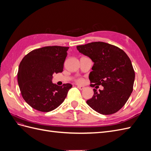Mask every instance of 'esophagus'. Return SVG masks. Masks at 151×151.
I'll return each mask as SVG.
<instances>
[{
  "label": "esophagus",
  "instance_id": "esophagus-1",
  "mask_svg": "<svg viewBox=\"0 0 151 151\" xmlns=\"http://www.w3.org/2000/svg\"><path fill=\"white\" fill-rule=\"evenodd\" d=\"M77 88L79 89L80 90H83L84 89V86H77Z\"/></svg>",
  "mask_w": 151,
  "mask_h": 151
}]
</instances>
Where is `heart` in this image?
Wrapping results in <instances>:
<instances>
[{
    "instance_id": "obj_1",
    "label": "heart",
    "mask_w": 151,
    "mask_h": 151,
    "mask_svg": "<svg viewBox=\"0 0 151 151\" xmlns=\"http://www.w3.org/2000/svg\"><path fill=\"white\" fill-rule=\"evenodd\" d=\"M76 82L77 83H79V84H81L83 83V79H81V78H79V79H76Z\"/></svg>"
}]
</instances>
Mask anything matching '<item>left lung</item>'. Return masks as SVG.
I'll list each match as a JSON object with an SVG mask.
<instances>
[{
    "label": "left lung",
    "instance_id": "left-lung-1",
    "mask_svg": "<svg viewBox=\"0 0 151 151\" xmlns=\"http://www.w3.org/2000/svg\"><path fill=\"white\" fill-rule=\"evenodd\" d=\"M77 49L94 62L89 78L94 89L93 98L86 101L94 110L111 115L124 106L133 91L135 72L129 57L123 50L104 42H92Z\"/></svg>",
    "mask_w": 151,
    "mask_h": 151
}]
</instances>
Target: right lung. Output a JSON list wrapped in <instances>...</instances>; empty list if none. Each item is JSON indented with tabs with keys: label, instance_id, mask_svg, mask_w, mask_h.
Returning <instances> with one entry per match:
<instances>
[{
	"label": "right lung",
	"instance_id": "right-lung-1",
	"mask_svg": "<svg viewBox=\"0 0 151 151\" xmlns=\"http://www.w3.org/2000/svg\"><path fill=\"white\" fill-rule=\"evenodd\" d=\"M68 47L49 46L30 52L22 58L17 72V82L24 101L42 112H49L64 101L72 85L53 84L55 73L62 72Z\"/></svg>",
	"mask_w": 151,
	"mask_h": 151
}]
</instances>
